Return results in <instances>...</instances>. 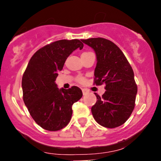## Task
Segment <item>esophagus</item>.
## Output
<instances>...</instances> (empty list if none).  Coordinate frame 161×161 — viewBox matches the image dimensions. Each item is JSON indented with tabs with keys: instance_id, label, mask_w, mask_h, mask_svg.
I'll use <instances>...</instances> for the list:
<instances>
[{
	"instance_id": "1",
	"label": "esophagus",
	"mask_w": 161,
	"mask_h": 161,
	"mask_svg": "<svg viewBox=\"0 0 161 161\" xmlns=\"http://www.w3.org/2000/svg\"><path fill=\"white\" fill-rule=\"evenodd\" d=\"M82 93H83V95H86V94H88V92H89V90L86 89V88H82Z\"/></svg>"
}]
</instances>
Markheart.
Listing matches in <instances>:
<instances>
[{"mask_svg": "<svg viewBox=\"0 0 161 161\" xmlns=\"http://www.w3.org/2000/svg\"><path fill=\"white\" fill-rule=\"evenodd\" d=\"M91 53V52H83L82 53V55H85V54H88V53ZM84 78H83V77H82V76H79L78 78H77V81H78L79 82H84Z\"/></svg>", "mask_w": 161, "mask_h": 161, "instance_id": "heart-1", "label": "heart"}]
</instances>
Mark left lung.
Returning a JSON list of instances; mask_svg holds the SVG:
<instances>
[{
  "label": "left lung",
  "instance_id": "8db88e82",
  "mask_svg": "<svg viewBox=\"0 0 161 161\" xmlns=\"http://www.w3.org/2000/svg\"><path fill=\"white\" fill-rule=\"evenodd\" d=\"M82 42L95 51V83L105 84L106 89L102 97L95 93L97 101L92 108V115L102 126H119L129 119L135 108L138 88L132 66L111 41L92 38Z\"/></svg>",
  "mask_w": 161,
  "mask_h": 161
}]
</instances>
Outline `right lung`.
Listing matches in <instances>:
<instances>
[{
  "label": "right lung",
  "mask_w": 161,
  "mask_h": 161,
  "mask_svg": "<svg viewBox=\"0 0 161 161\" xmlns=\"http://www.w3.org/2000/svg\"><path fill=\"white\" fill-rule=\"evenodd\" d=\"M83 46L78 39L57 41L37 51L28 64L22 79L23 101L33 119L46 130L67 125L72 106L82 97L79 87L59 89L55 80L67 57Z\"/></svg>",
  "instance_id": "right-lung-1"
}]
</instances>
